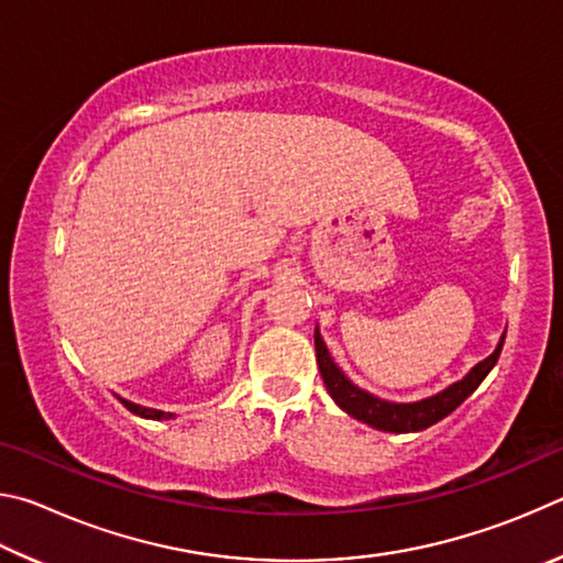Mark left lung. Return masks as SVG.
<instances>
[{"label": "left lung", "mask_w": 563, "mask_h": 563, "mask_svg": "<svg viewBox=\"0 0 563 563\" xmlns=\"http://www.w3.org/2000/svg\"><path fill=\"white\" fill-rule=\"evenodd\" d=\"M507 338V335H504ZM504 338L499 342V347L492 352L487 360H482L479 365L472 367V373L466 375L460 383H454L452 387H446L444 393L419 399V402L412 405H395L387 402V399H379L375 395L365 393L350 383V379L340 373V367L332 362L330 352L322 342L320 332L316 330V355H318V367L322 375V383H325L330 397L345 409L347 415H352L360 422L373 424L383 432H419L427 430L444 419L446 415H452L456 407H460L466 397H470L476 387L482 385V379L492 373V367L497 365V360L501 355L504 347Z\"/></svg>", "instance_id": "left-lung-1"}]
</instances>
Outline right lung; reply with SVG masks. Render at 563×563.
Returning <instances> with one entry per match:
<instances>
[{"instance_id": "right-lung-1", "label": "right lung", "mask_w": 563, "mask_h": 563, "mask_svg": "<svg viewBox=\"0 0 563 563\" xmlns=\"http://www.w3.org/2000/svg\"><path fill=\"white\" fill-rule=\"evenodd\" d=\"M121 405L126 407V409H131V412H133V415H139V417H148V419H168V417H174V415L161 412V409H148V407L133 405V402H129V399H121Z\"/></svg>"}]
</instances>
